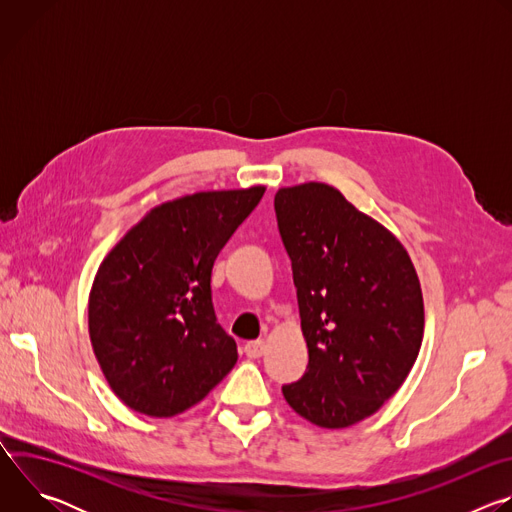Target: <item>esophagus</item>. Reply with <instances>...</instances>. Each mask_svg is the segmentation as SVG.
Wrapping results in <instances>:
<instances>
[{"label":"esophagus","mask_w":512,"mask_h":512,"mask_svg":"<svg viewBox=\"0 0 512 512\" xmlns=\"http://www.w3.org/2000/svg\"><path fill=\"white\" fill-rule=\"evenodd\" d=\"M265 352V342L263 340H251L245 344V354L249 358H259Z\"/></svg>","instance_id":"esophagus-1"}]
</instances>
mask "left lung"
Masks as SVG:
<instances>
[{"mask_svg": "<svg viewBox=\"0 0 512 512\" xmlns=\"http://www.w3.org/2000/svg\"><path fill=\"white\" fill-rule=\"evenodd\" d=\"M273 206L310 356L283 397L320 427H348L397 393L419 354L415 267L383 225L328 184L281 188Z\"/></svg>", "mask_w": 512, "mask_h": 512, "instance_id": "8db88e82", "label": "left lung"}]
</instances>
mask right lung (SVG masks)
<instances>
[{
  "label": "right lung",
  "mask_w": 512,
  "mask_h": 512,
  "mask_svg": "<svg viewBox=\"0 0 512 512\" xmlns=\"http://www.w3.org/2000/svg\"><path fill=\"white\" fill-rule=\"evenodd\" d=\"M265 188L198 192L154 208L101 263L89 334L113 393L150 417L202 401L237 362L216 322L214 259Z\"/></svg>",
  "instance_id": "obj_1"
}]
</instances>
